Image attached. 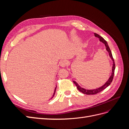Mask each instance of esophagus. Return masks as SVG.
Masks as SVG:
<instances>
[{
  "instance_id": "obj_1",
  "label": "esophagus",
  "mask_w": 129,
  "mask_h": 129,
  "mask_svg": "<svg viewBox=\"0 0 129 129\" xmlns=\"http://www.w3.org/2000/svg\"><path fill=\"white\" fill-rule=\"evenodd\" d=\"M60 66L62 68H64L66 67V66H67L68 63V61H66V60H63V61H61L60 62Z\"/></svg>"
}]
</instances>
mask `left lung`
Returning <instances> with one entry per match:
<instances>
[{"instance_id":"8db88e82","label":"left lung","mask_w":129,"mask_h":129,"mask_svg":"<svg viewBox=\"0 0 129 129\" xmlns=\"http://www.w3.org/2000/svg\"><path fill=\"white\" fill-rule=\"evenodd\" d=\"M95 35V37L96 38H98L99 39V40L100 42H102L103 44H104L105 46V48H106L107 51L109 53V55L110 57L111 58V59L112 60V72H111V76H110V77L109 78V79L108 80V81L105 82L102 86H101L98 88H96V89H84L83 88H82L81 87H80V85H79L75 81H73V82L76 85V86L77 87V89L79 90L82 92L84 94H86V95H94V94H96V93H99L101 91H102V90H103L104 89H105L106 88H107L109 85L111 84V83L112 82V80H113V78H114V73H115V62L114 60V58H113L112 57V53L111 52V50L109 48V47L108 46V44L107 42L105 41L104 39L102 37H101L100 36H99V34H97L96 33H94Z\"/></svg>"}]
</instances>
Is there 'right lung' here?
Instances as JSON below:
<instances>
[{
	"label": "right lung",
	"mask_w": 129,
	"mask_h": 129,
	"mask_svg": "<svg viewBox=\"0 0 129 129\" xmlns=\"http://www.w3.org/2000/svg\"><path fill=\"white\" fill-rule=\"evenodd\" d=\"M56 87H55V90H54V93H53V96H52V97L50 99V100H51V99H53V97L54 96V95H55V91H56Z\"/></svg>",
	"instance_id": "add662e5"
}]
</instances>
